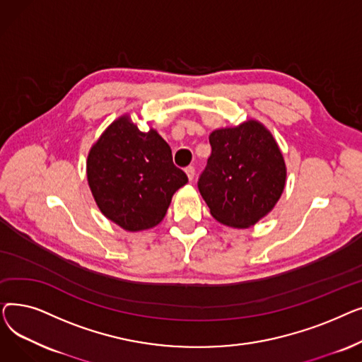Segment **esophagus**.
I'll return each instance as SVG.
<instances>
[{
  "instance_id": "1",
  "label": "esophagus",
  "mask_w": 362,
  "mask_h": 362,
  "mask_svg": "<svg viewBox=\"0 0 362 362\" xmlns=\"http://www.w3.org/2000/svg\"><path fill=\"white\" fill-rule=\"evenodd\" d=\"M185 173H186V176H187L189 180H192L194 176H195V167H194V165H187V167L185 168Z\"/></svg>"
}]
</instances>
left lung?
<instances>
[{"label": "left lung", "mask_w": 362, "mask_h": 362, "mask_svg": "<svg viewBox=\"0 0 362 362\" xmlns=\"http://www.w3.org/2000/svg\"><path fill=\"white\" fill-rule=\"evenodd\" d=\"M198 189L211 216L248 229L267 216L286 185V164L270 130L257 120L217 129Z\"/></svg>", "instance_id": "left-lung-1"}]
</instances>
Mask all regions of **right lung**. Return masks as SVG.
Segmentation results:
<instances>
[{
	"instance_id": "1",
	"label": "right lung",
	"mask_w": 362,
	"mask_h": 362,
	"mask_svg": "<svg viewBox=\"0 0 362 362\" xmlns=\"http://www.w3.org/2000/svg\"><path fill=\"white\" fill-rule=\"evenodd\" d=\"M86 176L101 213L127 232L157 226L187 183L157 130L141 132L129 116L114 120L92 145Z\"/></svg>"
}]
</instances>
